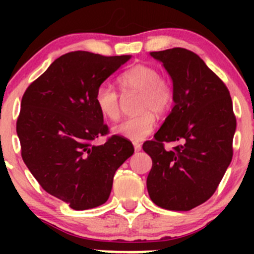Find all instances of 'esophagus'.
Listing matches in <instances>:
<instances>
[{
  "label": "esophagus",
  "instance_id": "1",
  "mask_svg": "<svg viewBox=\"0 0 254 254\" xmlns=\"http://www.w3.org/2000/svg\"><path fill=\"white\" fill-rule=\"evenodd\" d=\"M133 148H135V151H139L142 149L141 143H137V142H133Z\"/></svg>",
  "mask_w": 254,
  "mask_h": 254
}]
</instances>
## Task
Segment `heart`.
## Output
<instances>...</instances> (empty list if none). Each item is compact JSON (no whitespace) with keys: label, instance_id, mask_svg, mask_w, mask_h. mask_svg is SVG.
Wrapping results in <instances>:
<instances>
[{"label":"heart","instance_id":"b5f03b06","mask_svg":"<svg viewBox=\"0 0 254 254\" xmlns=\"http://www.w3.org/2000/svg\"><path fill=\"white\" fill-rule=\"evenodd\" d=\"M119 84L125 93H141L139 111L141 115L125 118L113 127L116 135L130 141H142L154 129V113H164L173 101V89L165 77L154 66L137 64L121 75ZM95 104L104 117L116 121L121 115V97L110 84H100L95 92Z\"/></svg>","mask_w":254,"mask_h":254}]
</instances>
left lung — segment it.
Instances as JSON below:
<instances>
[{
    "mask_svg": "<svg viewBox=\"0 0 254 254\" xmlns=\"http://www.w3.org/2000/svg\"><path fill=\"white\" fill-rule=\"evenodd\" d=\"M173 82L174 106L143 150L153 160L150 199L167 210L188 211L206 202L233 157L237 119L226 84L194 52L182 48L150 52ZM181 143L166 151L165 141Z\"/></svg>",
    "mask_w": 254,
    "mask_h": 254,
    "instance_id": "1",
    "label": "left lung"
}]
</instances>
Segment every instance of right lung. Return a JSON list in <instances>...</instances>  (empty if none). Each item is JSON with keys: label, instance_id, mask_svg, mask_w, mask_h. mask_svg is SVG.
<instances>
[{"label": "right lung", "instance_id": "right-lung-1", "mask_svg": "<svg viewBox=\"0 0 254 254\" xmlns=\"http://www.w3.org/2000/svg\"><path fill=\"white\" fill-rule=\"evenodd\" d=\"M131 58L74 51L57 58L26 89L16 122L21 156L48 193L86 210L109 199L116 171L133 154L122 136L92 143L109 132L95 104L98 87Z\"/></svg>", "mask_w": 254, "mask_h": 254}]
</instances>
